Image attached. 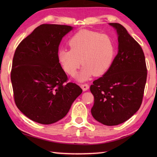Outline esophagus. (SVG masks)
<instances>
[{"mask_svg":"<svg viewBox=\"0 0 157 157\" xmlns=\"http://www.w3.org/2000/svg\"><path fill=\"white\" fill-rule=\"evenodd\" d=\"M80 86L84 91L88 90L89 89V85L88 84H82L80 85Z\"/></svg>","mask_w":157,"mask_h":157,"instance_id":"esophagus-1","label":"esophagus"}]
</instances>
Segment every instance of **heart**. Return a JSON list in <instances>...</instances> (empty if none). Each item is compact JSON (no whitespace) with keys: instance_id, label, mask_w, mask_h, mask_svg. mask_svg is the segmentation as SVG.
I'll return each instance as SVG.
<instances>
[{"instance_id":"obj_1","label":"heart","mask_w":157,"mask_h":157,"mask_svg":"<svg viewBox=\"0 0 157 157\" xmlns=\"http://www.w3.org/2000/svg\"><path fill=\"white\" fill-rule=\"evenodd\" d=\"M70 50L61 49L58 52V60L63 70L74 75L82 64L83 67L77 76L84 81L94 74L105 73L111 66L115 55L114 40L107 34L82 29L69 40Z\"/></svg>"}]
</instances>
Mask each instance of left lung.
Instances as JSON below:
<instances>
[{
  "mask_svg": "<svg viewBox=\"0 0 157 157\" xmlns=\"http://www.w3.org/2000/svg\"><path fill=\"white\" fill-rule=\"evenodd\" d=\"M118 35V53L103 76L93 82L94 96L91 113L105 125L126 121L142 105L147 78L145 56L140 45L126 29L117 23H110Z\"/></svg>",
  "mask_w": 157,
  "mask_h": 157,
  "instance_id": "1",
  "label": "left lung"
}]
</instances>
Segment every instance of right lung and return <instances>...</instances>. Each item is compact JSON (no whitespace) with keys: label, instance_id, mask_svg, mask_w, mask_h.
<instances>
[{"label":"right lung","instance_id":"1","mask_svg":"<svg viewBox=\"0 0 157 157\" xmlns=\"http://www.w3.org/2000/svg\"><path fill=\"white\" fill-rule=\"evenodd\" d=\"M71 26L42 24L20 42L13 59L11 79L15 102L32 121L51 124L67 114L82 92L58 60L59 46Z\"/></svg>","mask_w":157,"mask_h":157}]
</instances>
